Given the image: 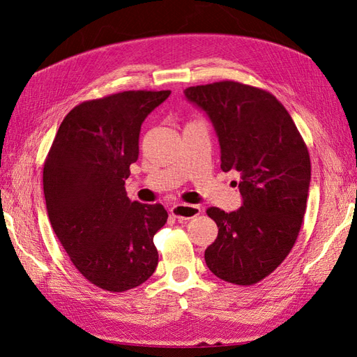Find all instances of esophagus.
Instances as JSON below:
<instances>
[{"label":"esophagus","mask_w":357,"mask_h":357,"mask_svg":"<svg viewBox=\"0 0 357 357\" xmlns=\"http://www.w3.org/2000/svg\"><path fill=\"white\" fill-rule=\"evenodd\" d=\"M169 211L178 220H189V219L197 218V215L201 213V207L192 204H176L172 205Z\"/></svg>","instance_id":"esophagus-1"}]
</instances>
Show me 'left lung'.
Returning a JSON list of instances; mask_svg holds the SVG:
<instances>
[{"instance_id":"8db88e82","label":"left lung","mask_w":357,"mask_h":357,"mask_svg":"<svg viewBox=\"0 0 357 357\" xmlns=\"http://www.w3.org/2000/svg\"><path fill=\"white\" fill-rule=\"evenodd\" d=\"M185 95L213 122L220 168L238 171L241 178L238 210H207L219 234L205 250V264L225 282L252 286L282 265L296 243L311 180L307 144L268 91L223 80L190 86Z\"/></svg>"}]
</instances>
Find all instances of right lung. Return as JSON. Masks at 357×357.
<instances>
[{
	"mask_svg": "<svg viewBox=\"0 0 357 357\" xmlns=\"http://www.w3.org/2000/svg\"><path fill=\"white\" fill-rule=\"evenodd\" d=\"M171 91H125L83 101L63 119L43 169L50 225L77 271L109 291L144 283L158 266L162 204L131 202L125 180L144 119Z\"/></svg>",
	"mask_w": 357,
	"mask_h": 357,
	"instance_id": "right-lung-1",
	"label": "right lung"
}]
</instances>
